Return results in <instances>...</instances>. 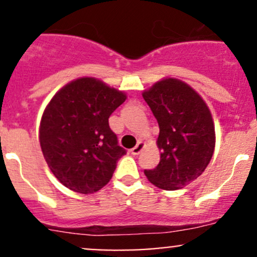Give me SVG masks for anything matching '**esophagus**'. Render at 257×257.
<instances>
[{"label":"esophagus","mask_w":257,"mask_h":257,"mask_svg":"<svg viewBox=\"0 0 257 257\" xmlns=\"http://www.w3.org/2000/svg\"><path fill=\"white\" fill-rule=\"evenodd\" d=\"M144 147H145V144L143 143V142H138V144H137L133 149H131V153L133 155H138L139 153L144 149Z\"/></svg>","instance_id":"esophagus-1"}]
</instances>
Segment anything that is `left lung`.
I'll list each match as a JSON object with an SVG mask.
<instances>
[{
    "mask_svg": "<svg viewBox=\"0 0 257 257\" xmlns=\"http://www.w3.org/2000/svg\"><path fill=\"white\" fill-rule=\"evenodd\" d=\"M143 98L159 124L160 162L145 177L163 190H178L198 179L215 149V125L208 104L188 83L167 77Z\"/></svg>",
    "mask_w": 257,
    "mask_h": 257,
    "instance_id": "8db88e82",
    "label": "left lung"
}]
</instances>
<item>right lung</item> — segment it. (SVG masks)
<instances>
[{
	"label": "right lung",
	"mask_w": 257,
	"mask_h": 257,
	"mask_svg": "<svg viewBox=\"0 0 257 257\" xmlns=\"http://www.w3.org/2000/svg\"><path fill=\"white\" fill-rule=\"evenodd\" d=\"M126 94L94 77H80L61 88L41 118V149L61 184L79 194L107 185L125 150L108 119Z\"/></svg>",
	"instance_id": "1"
}]
</instances>
